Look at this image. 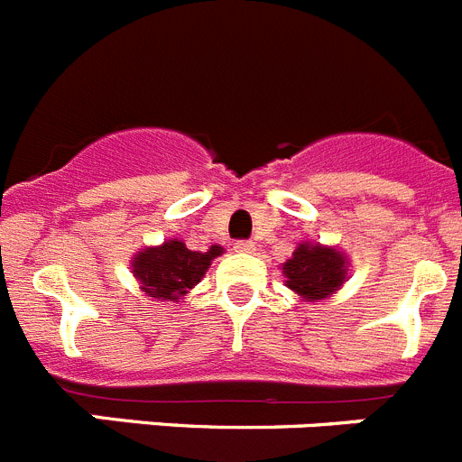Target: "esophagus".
<instances>
[{"instance_id": "obj_1", "label": "esophagus", "mask_w": 462, "mask_h": 462, "mask_svg": "<svg viewBox=\"0 0 462 462\" xmlns=\"http://www.w3.org/2000/svg\"><path fill=\"white\" fill-rule=\"evenodd\" d=\"M234 250L238 252V254H254V243L252 240H238V243L234 245Z\"/></svg>"}]
</instances>
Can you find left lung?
Segmentation results:
<instances>
[{
    "mask_svg": "<svg viewBox=\"0 0 462 462\" xmlns=\"http://www.w3.org/2000/svg\"><path fill=\"white\" fill-rule=\"evenodd\" d=\"M284 284L298 293L300 300L319 303L328 300L349 280V259L336 245H321L312 240L298 243L291 259L280 266Z\"/></svg>",
    "mask_w": 462,
    "mask_h": 462,
    "instance_id": "left-lung-1",
    "label": "left lung"
}]
</instances>
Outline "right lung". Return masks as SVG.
I'll return each instance as SVG.
<instances>
[{"instance_id": "add662e5", "label": "right lung", "mask_w": 462, "mask_h": 462, "mask_svg": "<svg viewBox=\"0 0 462 462\" xmlns=\"http://www.w3.org/2000/svg\"><path fill=\"white\" fill-rule=\"evenodd\" d=\"M222 254L224 250L219 245H210L208 252H191L182 240L169 238L162 245L136 252L132 256V273L145 296L162 303H178L203 280L212 259Z\"/></svg>"}]
</instances>
